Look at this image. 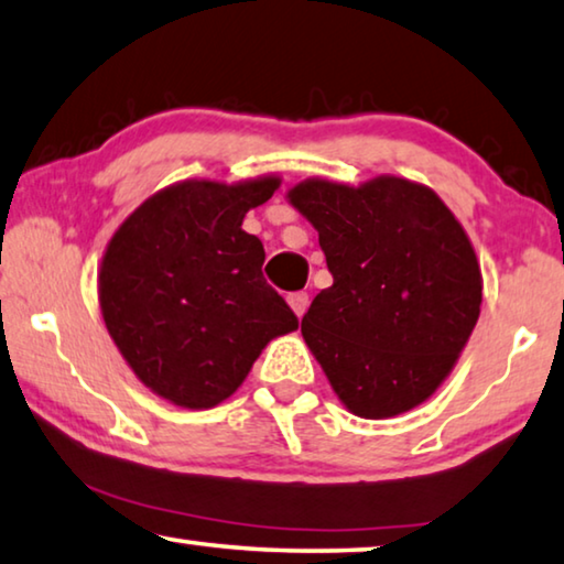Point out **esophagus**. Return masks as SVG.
<instances>
[{
    "label": "esophagus",
    "mask_w": 564,
    "mask_h": 564,
    "mask_svg": "<svg viewBox=\"0 0 564 564\" xmlns=\"http://www.w3.org/2000/svg\"><path fill=\"white\" fill-rule=\"evenodd\" d=\"M288 302H290L292 313L302 317V315H305L307 305H310V297H307V292H292V295H288Z\"/></svg>",
    "instance_id": "34e87169"
}]
</instances>
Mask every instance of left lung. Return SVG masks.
<instances>
[{
  "instance_id": "obj_1",
  "label": "left lung",
  "mask_w": 564,
  "mask_h": 564,
  "mask_svg": "<svg viewBox=\"0 0 564 564\" xmlns=\"http://www.w3.org/2000/svg\"><path fill=\"white\" fill-rule=\"evenodd\" d=\"M315 226L333 284L302 338L356 417L410 412L435 394L480 315L484 276L468 234L427 185L313 177L288 193Z\"/></svg>"
}]
</instances>
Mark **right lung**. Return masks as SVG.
<instances>
[{"label": "right lung", "instance_id": "right-lung-1", "mask_svg": "<svg viewBox=\"0 0 564 564\" xmlns=\"http://www.w3.org/2000/svg\"><path fill=\"white\" fill-rule=\"evenodd\" d=\"M280 187L183 181L147 198L106 247L101 315L144 387L187 410L234 394L269 340L297 317L262 276L264 247L243 216Z\"/></svg>", "mask_w": 564, "mask_h": 564}]
</instances>
